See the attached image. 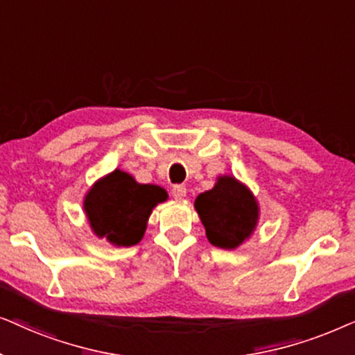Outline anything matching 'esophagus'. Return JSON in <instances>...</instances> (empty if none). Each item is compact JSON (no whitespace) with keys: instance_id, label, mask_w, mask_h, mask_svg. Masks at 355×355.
Returning <instances> with one entry per match:
<instances>
[{"instance_id":"1","label":"esophagus","mask_w":355,"mask_h":355,"mask_svg":"<svg viewBox=\"0 0 355 355\" xmlns=\"http://www.w3.org/2000/svg\"><path fill=\"white\" fill-rule=\"evenodd\" d=\"M172 196L175 200H183L187 196V187L185 185H175L172 188Z\"/></svg>"}]
</instances>
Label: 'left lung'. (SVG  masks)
<instances>
[{
	"instance_id": "8db88e82",
	"label": "left lung",
	"mask_w": 355,
	"mask_h": 355,
	"mask_svg": "<svg viewBox=\"0 0 355 355\" xmlns=\"http://www.w3.org/2000/svg\"><path fill=\"white\" fill-rule=\"evenodd\" d=\"M195 207L214 247L232 250L257 227L258 205L250 190L234 177H220L216 187L196 198Z\"/></svg>"
}]
</instances>
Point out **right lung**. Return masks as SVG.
<instances>
[{
	"instance_id": "obj_1",
	"label": "right lung",
	"mask_w": 355,
	"mask_h": 355,
	"mask_svg": "<svg viewBox=\"0 0 355 355\" xmlns=\"http://www.w3.org/2000/svg\"><path fill=\"white\" fill-rule=\"evenodd\" d=\"M165 200L164 188L141 185L131 175L115 170L91 188L84 209L96 235L116 247H131L143 239L153 207Z\"/></svg>"
}]
</instances>
